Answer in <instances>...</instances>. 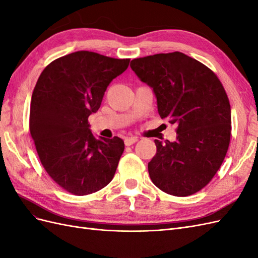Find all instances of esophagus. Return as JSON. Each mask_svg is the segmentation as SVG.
Segmentation results:
<instances>
[{"label":"esophagus","instance_id":"34e87169","mask_svg":"<svg viewBox=\"0 0 258 258\" xmlns=\"http://www.w3.org/2000/svg\"><path fill=\"white\" fill-rule=\"evenodd\" d=\"M137 141H138L137 137H130V138L124 139V144H126V146H130L132 144H135Z\"/></svg>","mask_w":258,"mask_h":258}]
</instances>
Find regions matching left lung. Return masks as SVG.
<instances>
[{
	"instance_id": "8db88e82",
	"label": "left lung",
	"mask_w": 258,
	"mask_h": 258,
	"mask_svg": "<svg viewBox=\"0 0 258 258\" xmlns=\"http://www.w3.org/2000/svg\"><path fill=\"white\" fill-rule=\"evenodd\" d=\"M130 67L153 88L161 118L176 124V141L155 140L148 173L159 189L190 196L210 183L222 166L231 134L230 104L215 73L174 51L137 58Z\"/></svg>"
}]
</instances>
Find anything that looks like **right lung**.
<instances>
[{
    "mask_svg": "<svg viewBox=\"0 0 258 258\" xmlns=\"http://www.w3.org/2000/svg\"><path fill=\"white\" fill-rule=\"evenodd\" d=\"M130 59L75 51L46 67L30 106V134L44 169L64 190L85 196L112 181L124 150L118 138L97 139L88 117Z\"/></svg>",
    "mask_w": 258,
    "mask_h": 258,
    "instance_id": "right-lung-1",
    "label": "right lung"
}]
</instances>
